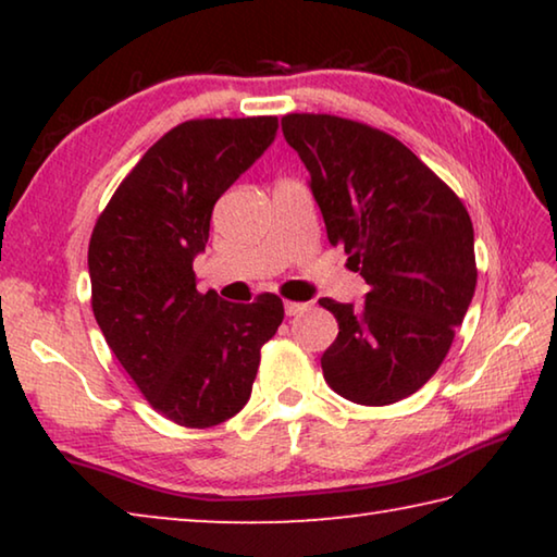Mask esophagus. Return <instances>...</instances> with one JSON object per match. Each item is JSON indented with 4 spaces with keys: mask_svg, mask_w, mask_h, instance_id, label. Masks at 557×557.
Here are the masks:
<instances>
[{
    "mask_svg": "<svg viewBox=\"0 0 557 557\" xmlns=\"http://www.w3.org/2000/svg\"><path fill=\"white\" fill-rule=\"evenodd\" d=\"M305 309H307V305H305V301H285V314L287 317H295V314H301V312H305Z\"/></svg>",
    "mask_w": 557,
    "mask_h": 557,
    "instance_id": "esophagus-1",
    "label": "esophagus"
}]
</instances>
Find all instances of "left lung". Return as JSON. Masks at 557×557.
I'll return each instance as SVG.
<instances>
[{
	"label": "left lung",
	"instance_id": "left-lung-1",
	"mask_svg": "<svg viewBox=\"0 0 557 557\" xmlns=\"http://www.w3.org/2000/svg\"><path fill=\"white\" fill-rule=\"evenodd\" d=\"M282 135L312 176L329 243L369 285L361 307L319 299L338 322L324 379L358 405L408 398L445 361L474 297L465 203L400 139L363 122L292 112Z\"/></svg>",
	"mask_w": 557,
	"mask_h": 557
}]
</instances>
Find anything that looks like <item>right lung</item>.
Segmentation results:
<instances>
[{
    "label": "right lung",
    "instance_id": "obj_1",
    "mask_svg": "<svg viewBox=\"0 0 557 557\" xmlns=\"http://www.w3.org/2000/svg\"><path fill=\"white\" fill-rule=\"evenodd\" d=\"M277 135V117L188 120L147 149L90 235L92 314L122 369L166 420L221 425L248 403L260 348L285 319L196 289L215 201Z\"/></svg>",
    "mask_w": 557,
    "mask_h": 557
}]
</instances>
